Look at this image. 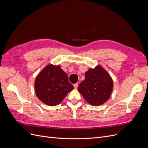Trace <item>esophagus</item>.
Returning a JSON list of instances; mask_svg holds the SVG:
<instances>
[{
	"label": "esophagus",
	"mask_w": 148,
	"mask_h": 148,
	"mask_svg": "<svg viewBox=\"0 0 148 148\" xmlns=\"http://www.w3.org/2000/svg\"><path fill=\"white\" fill-rule=\"evenodd\" d=\"M73 86H74V88L75 89H77L78 88V83H77L73 84Z\"/></svg>",
	"instance_id": "obj_1"
}]
</instances>
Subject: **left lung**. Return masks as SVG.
Segmentation results:
<instances>
[{
	"mask_svg": "<svg viewBox=\"0 0 148 148\" xmlns=\"http://www.w3.org/2000/svg\"><path fill=\"white\" fill-rule=\"evenodd\" d=\"M85 79L79 84L78 90L91 105L98 106L109 99L113 89L110 76L101 66L90 69L85 73Z\"/></svg>",
	"mask_w": 148,
	"mask_h": 148,
	"instance_id": "8db88e82",
	"label": "left lung"
}]
</instances>
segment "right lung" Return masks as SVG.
<instances>
[{"label":"right lung","mask_w":148,"mask_h":148,"mask_svg":"<svg viewBox=\"0 0 148 148\" xmlns=\"http://www.w3.org/2000/svg\"><path fill=\"white\" fill-rule=\"evenodd\" d=\"M34 88L40 100L47 106H55L73 90V86L60 66L49 65L37 76Z\"/></svg>","instance_id":"obj_1"}]
</instances>
